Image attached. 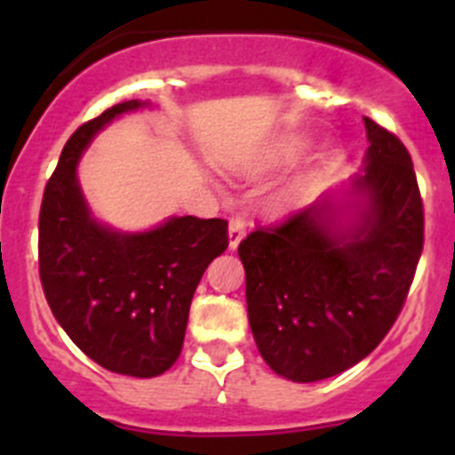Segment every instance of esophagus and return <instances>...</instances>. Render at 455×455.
I'll list each match as a JSON object with an SVG mask.
<instances>
[{
  "mask_svg": "<svg viewBox=\"0 0 455 455\" xmlns=\"http://www.w3.org/2000/svg\"><path fill=\"white\" fill-rule=\"evenodd\" d=\"M243 235H246V223H243V219H232L230 220V248L232 251L239 246V241L243 239Z\"/></svg>",
  "mask_w": 455,
  "mask_h": 455,
  "instance_id": "1",
  "label": "esophagus"
}]
</instances>
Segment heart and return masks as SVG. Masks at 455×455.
Segmentation results:
<instances>
[{
    "instance_id": "obj_1",
    "label": "heart",
    "mask_w": 455,
    "mask_h": 455,
    "mask_svg": "<svg viewBox=\"0 0 455 455\" xmlns=\"http://www.w3.org/2000/svg\"><path fill=\"white\" fill-rule=\"evenodd\" d=\"M296 155H299V143H296V140H280V143L271 150V155L267 156V166H284V164L293 162Z\"/></svg>"
}]
</instances>
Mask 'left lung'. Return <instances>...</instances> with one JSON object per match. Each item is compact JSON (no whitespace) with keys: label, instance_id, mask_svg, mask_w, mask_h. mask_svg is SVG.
Returning <instances> with one entry per match:
<instances>
[{"label":"left lung","instance_id":"1","mask_svg":"<svg viewBox=\"0 0 455 455\" xmlns=\"http://www.w3.org/2000/svg\"><path fill=\"white\" fill-rule=\"evenodd\" d=\"M364 196L351 228H335L325 196L239 243L248 321L268 367L296 383L347 371L399 319L424 248V204L399 136L364 118Z\"/></svg>","mask_w":455,"mask_h":455}]
</instances>
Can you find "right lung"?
I'll return each instance as SVG.
<instances>
[{"mask_svg":"<svg viewBox=\"0 0 455 455\" xmlns=\"http://www.w3.org/2000/svg\"><path fill=\"white\" fill-rule=\"evenodd\" d=\"M120 102L68 139L38 216V271L47 305L75 344L114 373L152 378L182 353L193 291L228 248V220L182 216L120 235L91 219L77 162L91 139L124 111Z\"/></svg>","mask_w":455,"mask_h":455,"instance_id":"add662e5","label":"right lung"}]
</instances>
